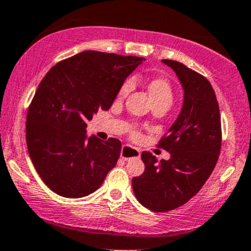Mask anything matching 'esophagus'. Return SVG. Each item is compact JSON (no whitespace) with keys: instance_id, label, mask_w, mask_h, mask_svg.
I'll return each instance as SVG.
<instances>
[{"instance_id":"1","label":"esophagus","mask_w":251,"mask_h":251,"mask_svg":"<svg viewBox=\"0 0 251 251\" xmlns=\"http://www.w3.org/2000/svg\"><path fill=\"white\" fill-rule=\"evenodd\" d=\"M120 156L121 159H124L125 161H128L131 159H139L141 151H139V149H137V148H133L126 144V146H123V148H121Z\"/></svg>"}]
</instances>
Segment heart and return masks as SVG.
<instances>
[{
  "instance_id": "heart-1",
  "label": "heart",
  "mask_w": 251,
  "mask_h": 251,
  "mask_svg": "<svg viewBox=\"0 0 251 251\" xmlns=\"http://www.w3.org/2000/svg\"><path fill=\"white\" fill-rule=\"evenodd\" d=\"M134 80L132 78H128L121 84L120 89L118 92V100H124L128 96L131 91L133 90ZM149 88V92L151 95L152 100H154L155 104L159 103H166V104H172L173 102V89L171 85L170 80L163 77H156L152 78L151 80L148 84ZM132 134L136 136L137 131L132 130Z\"/></svg>"
}]
</instances>
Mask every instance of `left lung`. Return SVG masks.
<instances>
[{
    "mask_svg": "<svg viewBox=\"0 0 251 251\" xmlns=\"http://www.w3.org/2000/svg\"><path fill=\"white\" fill-rule=\"evenodd\" d=\"M162 62L176 72L184 89L180 114L157 144L171 159L157 161L151 152L143 151L146 170L132 179L139 203L157 213L190 201L212 174L221 149L220 110L212 84L181 62Z\"/></svg>",
    "mask_w": 251,
    "mask_h": 251,
    "instance_id": "obj_1",
    "label": "left lung"
}]
</instances>
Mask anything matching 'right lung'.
<instances>
[{"instance_id":"obj_1","label":"right lung","mask_w":251,"mask_h":251,"mask_svg":"<svg viewBox=\"0 0 251 251\" xmlns=\"http://www.w3.org/2000/svg\"><path fill=\"white\" fill-rule=\"evenodd\" d=\"M146 59L88 51L62 60L42 79L26 114V143L37 173L50 190L88 196L117 165L121 142L86 137V123L108 110L126 77Z\"/></svg>"}]
</instances>
